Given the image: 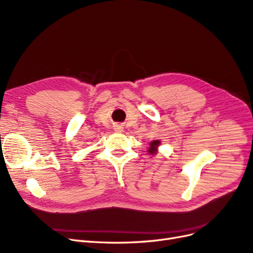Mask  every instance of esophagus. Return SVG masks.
I'll use <instances>...</instances> for the list:
<instances>
[{"mask_svg":"<svg viewBox=\"0 0 253 253\" xmlns=\"http://www.w3.org/2000/svg\"><path fill=\"white\" fill-rule=\"evenodd\" d=\"M113 127H115L113 129H115L116 132H122V131H123V127H122V125H120V124H116Z\"/></svg>","mask_w":253,"mask_h":253,"instance_id":"34e87169","label":"esophagus"}]
</instances>
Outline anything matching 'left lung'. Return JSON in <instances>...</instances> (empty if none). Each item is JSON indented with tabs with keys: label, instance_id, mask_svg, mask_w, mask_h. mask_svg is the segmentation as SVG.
Masks as SVG:
<instances>
[{
	"label": "left lung",
	"instance_id": "obj_1",
	"mask_svg": "<svg viewBox=\"0 0 253 253\" xmlns=\"http://www.w3.org/2000/svg\"><path fill=\"white\" fill-rule=\"evenodd\" d=\"M160 144H161V142H160L159 140H156V141H152V142H150L148 152H149V153H151V154L157 153V151H158V147L160 146Z\"/></svg>",
	"mask_w": 253,
	"mask_h": 253
}]
</instances>
